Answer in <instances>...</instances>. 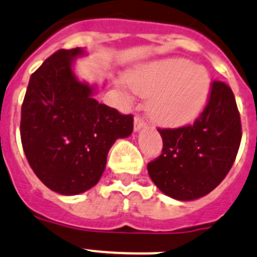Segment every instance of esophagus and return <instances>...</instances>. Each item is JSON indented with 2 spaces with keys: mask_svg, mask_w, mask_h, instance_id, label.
Listing matches in <instances>:
<instances>
[{
  "mask_svg": "<svg viewBox=\"0 0 257 257\" xmlns=\"http://www.w3.org/2000/svg\"><path fill=\"white\" fill-rule=\"evenodd\" d=\"M146 125V121L144 120V117H141L140 115H137L135 117V131L138 132L140 129H142L144 126Z\"/></svg>",
  "mask_w": 257,
  "mask_h": 257,
  "instance_id": "obj_1",
  "label": "esophagus"
}]
</instances>
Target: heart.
I'll return each mask as SVG.
<instances>
[{"instance_id": "1", "label": "heart", "mask_w": 257, "mask_h": 257, "mask_svg": "<svg viewBox=\"0 0 257 257\" xmlns=\"http://www.w3.org/2000/svg\"><path fill=\"white\" fill-rule=\"evenodd\" d=\"M131 89L151 97L147 112L154 122L178 128L195 120L208 101L211 76L202 66L175 58L145 64L128 75Z\"/></svg>"}]
</instances>
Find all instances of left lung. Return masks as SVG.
Wrapping results in <instances>:
<instances>
[{
  "instance_id": "obj_1",
  "label": "left lung",
  "mask_w": 257,
  "mask_h": 257,
  "mask_svg": "<svg viewBox=\"0 0 257 257\" xmlns=\"http://www.w3.org/2000/svg\"><path fill=\"white\" fill-rule=\"evenodd\" d=\"M158 131L162 154L147 164L154 184L177 200L207 195L230 171L242 140L233 91L225 82L213 81L208 103L194 124Z\"/></svg>"
}]
</instances>
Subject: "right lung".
Listing matches in <instances>:
<instances>
[{
	"instance_id": "1",
	"label": "right lung",
	"mask_w": 257,
	"mask_h": 257,
	"mask_svg": "<svg viewBox=\"0 0 257 257\" xmlns=\"http://www.w3.org/2000/svg\"><path fill=\"white\" fill-rule=\"evenodd\" d=\"M81 48L61 49L31 76L22 104L21 138L26 158L42 184L62 195L94 186L117 138L133 132V116L98 103L95 86L72 70Z\"/></svg>"
}]
</instances>
